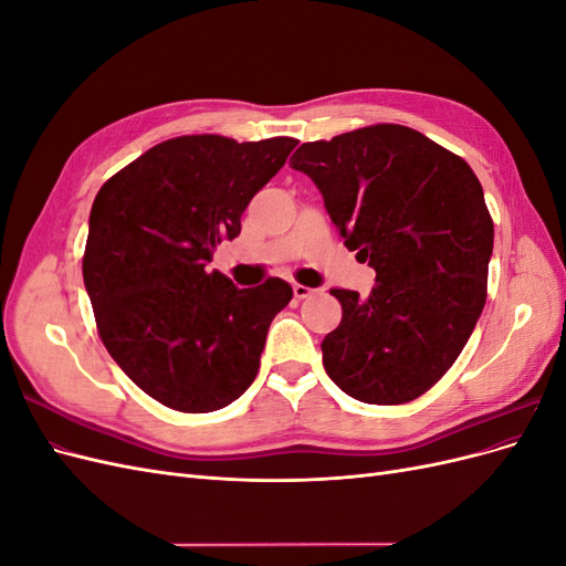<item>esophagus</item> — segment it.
I'll return each mask as SVG.
<instances>
[{
  "label": "esophagus",
  "instance_id": "obj_1",
  "mask_svg": "<svg viewBox=\"0 0 566 566\" xmlns=\"http://www.w3.org/2000/svg\"><path fill=\"white\" fill-rule=\"evenodd\" d=\"M293 293H295V297L297 300H306V297H312L316 290L314 287H306V285H300V283H295L293 285Z\"/></svg>",
  "mask_w": 566,
  "mask_h": 566
}]
</instances>
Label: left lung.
<instances>
[{"label":"left lung","mask_w":566,"mask_h":566,"mask_svg":"<svg viewBox=\"0 0 566 566\" xmlns=\"http://www.w3.org/2000/svg\"><path fill=\"white\" fill-rule=\"evenodd\" d=\"M310 177L373 293L331 290L342 321L321 342L331 380L356 401L394 406L441 380L482 316L493 221L470 165L424 134L373 125L302 144Z\"/></svg>","instance_id":"1"}]
</instances>
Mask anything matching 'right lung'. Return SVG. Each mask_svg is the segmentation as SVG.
Masks as SVG:
<instances>
[{
    "mask_svg": "<svg viewBox=\"0 0 566 566\" xmlns=\"http://www.w3.org/2000/svg\"><path fill=\"white\" fill-rule=\"evenodd\" d=\"M295 146L290 136H177L96 193L82 260L96 328L127 378L163 406L210 413L256 378L293 287L281 279L238 287L208 264Z\"/></svg>",
    "mask_w": 566,
    "mask_h": 566,
    "instance_id": "1",
    "label": "right lung"
}]
</instances>
